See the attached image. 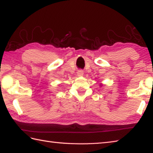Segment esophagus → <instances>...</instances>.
<instances>
[{
    "label": "esophagus",
    "mask_w": 153,
    "mask_h": 153,
    "mask_svg": "<svg viewBox=\"0 0 153 153\" xmlns=\"http://www.w3.org/2000/svg\"><path fill=\"white\" fill-rule=\"evenodd\" d=\"M77 76H79V77L83 76V71L82 70H79L77 71Z\"/></svg>",
    "instance_id": "esophagus-1"
}]
</instances>
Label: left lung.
<instances>
[{"label":"left lung","instance_id":"obj_1","mask_svg":"<svg viewBox=\"0 0 153 153\" xmlns=\"http://www.w3.org/2000/svg\"><path fill=\"white\" fill-rule=\"evenodd\" d=\"M102 84L101 83V84H100V87H102Z\"/></svg>","mask_w":153,"mask_h":153}]
</instances>
